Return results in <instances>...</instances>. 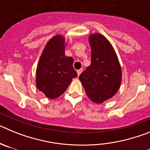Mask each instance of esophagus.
Here are the masks:
<instances>
[{
  "label": "esophagus",
  "instance_id": "34e87169",
  "mask_svg": "<svg viewBox=\"0 0 150 150\" xmlns=\"http://www.w3.org/2000/svg\"><path fill=\"white\" fill-rule=\"evenodd\" d=\"M82 72H83V69H79V70H78V71H77V75H78V76H79V75H80V74H81Z\"/></svg>",
  "mask_w": 150,
  "mask_h": 150
}]
</instances>
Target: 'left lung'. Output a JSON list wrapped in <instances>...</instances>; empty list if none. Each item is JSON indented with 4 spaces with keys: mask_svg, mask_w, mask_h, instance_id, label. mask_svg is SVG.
I'll use <instances>...</instances> for the list:
<instances>
[{
    "mask_svg": "<svg viewBox=\"0 0 150 150\" xmlns=\"http://www.w3.org/2000/svg\"><path fill=\"white\" fill-rule=\"evenodd\" d=\"M91 64L79 76L88 98L101 104L114 96L122 82V69L117 55L104 35L89 36Z\"/></svg>",
    "mask_w": 150,
    "mask_h": 150,
    "instance_id": "left-lung-1",
    "label": "left lung"
}]
</instances>
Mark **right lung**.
Masks as SVG:
<instances>
[{
  "label": "right lung",
  "instance_id": "right-lung-1",
  "mask_svg": "<svg viewBox=\"0 0 150 150\" xmlns=\"http://www.w3.org/2000/svg\"><path fill=\"white\" fill-rule=\"evenodd\" d=\"M65 38L55 35L48 41L40 58L36 71V86L50 99L66 91L73 78L77 76L72 57L65 55Z\"/></svg>",
  "mask_w": 150,
  "mask_h": 150
}]
</instances>
